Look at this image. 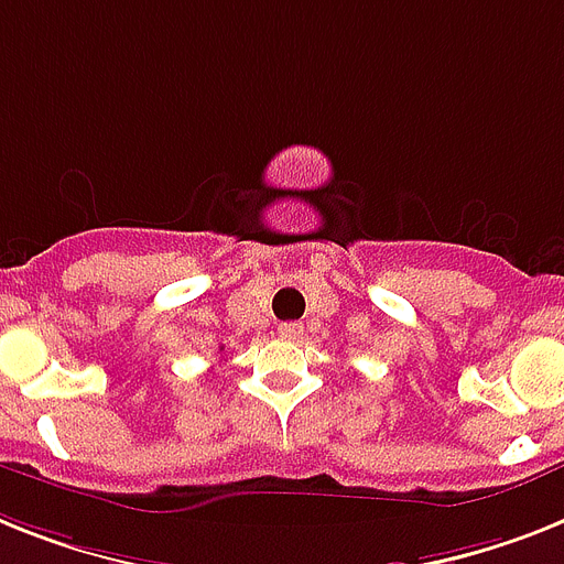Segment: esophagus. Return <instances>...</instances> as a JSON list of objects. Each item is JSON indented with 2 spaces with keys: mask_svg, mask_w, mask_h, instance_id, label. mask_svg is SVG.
Instances as JSON below:
<instances>
[{
  "mask_svg": "<svg viewBox=\"0 0 564 564\" xmlns=\"http://www.w3.org/2000/svg\"><path fill=\"white\" fill-rule=\"evenodd\" d=\"M279 337H282V339H300L302 337V325L300 323H282V325H279Z\"/></svg>",
  "mask_w": 564,
  "mask_h": 564,
  "instance_id": "34e87169",
  "label": "esophagus"
}]
</instances>
